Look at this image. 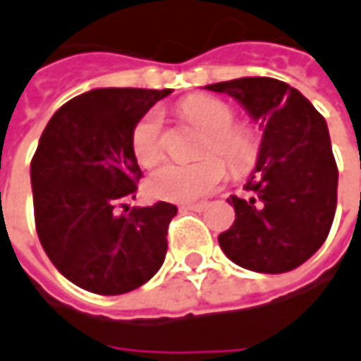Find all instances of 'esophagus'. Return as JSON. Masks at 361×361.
<instances>
[{"instance_id":"34e87169","label":"esophagus","mask_w":361,"mask_h":361,"mask_svg":"<svg viewBox=\"0 0 361 361\" xmlns=\"http://www.w3.org/2000/svg\"><path fill=\"white\" fill-rule=\"evenodd\" d=\"M209 204L207 202H194V204H183L185 211H194V213H202Z\"/></svg>"}]
</instances>
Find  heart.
<instances>
[{"label":"heart","instance_id":"heart-1","mask_svg":"<svg viewBox=\"0 0 361 361\" xmlns=\"http://www.w3.org/2000/svg\"><path fill=\"white\" fill-rule=\"evenodd\" d=\"M181 115L207 134L200 154L207 157L194 165L167 163L148 178V192L171 202H190L214 192L227 178V169L219 157L235 173H246L258 159L256 134L235 121V111L221 99L196 94L181 103ZM165 150L163 115L150 109L132 130V152L142 167H152Z\"/></svg>","mask_w":361,"mask_h":361}]
</instances>
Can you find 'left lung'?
Returning <instances> with one entry per match:
<instances>
[{
    "mask_svg": "<svg viewBox=\"0 0 361 361\" xmlns=\"http://www.w3.org/2000/svg\"><path fill=\"white\" fill-rule=\"evenodd\" d=\"M233 97L260 123L256 167L231 196L235 221L219 246L238 267L279 275L304 264L324 244L337 209L339 171L324 117L287 82L254 76L207 84Z\"/></svg>",
    "mask_w": 361,
    "mask_h": 361,
    "instance_id": "obj_1",
    "label": "left lung"
}]
</instances>
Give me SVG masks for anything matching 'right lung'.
Instances as JSON below:
<instances>
[{
  "instance_id": "obj_1",
  "label": "right lung",
  "mask_w": 361,
  "mask_h": 361,
  "mask_svg": "<svg viewBox=\"0 0 361 361\" xmlns=\"http://www.w3.org/2000/svg\"><path fill=\"white\" fill-rule=\"evenodd\" d=\"M169 92L94 88L59 107L41 134L30 163L37 233L55 269L86 291L128 293L165 260L178 207L123 202L142 178L132 130Z\"/></svg>"
}]
</instances>
